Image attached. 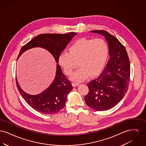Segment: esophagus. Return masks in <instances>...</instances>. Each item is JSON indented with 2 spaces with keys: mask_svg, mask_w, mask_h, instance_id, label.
Here are the masks:
<instances>
[{
  "mask_svg": "<svg viewBox=\"0 0 146 146\" xmlns=\"http://www.w3.org/2000/svg\"><path fill=\"white\" fill-rule=\"evenodd\" d=\"M79 84H80L79 83H77V82H73L72 83V85H73V86H76L79 85Z\"/></svg>",
  "mask_w": 146,
  "mask_h": 146,
  "instance_id": "34e87169",
  "label": "esophagus"
}]
</instances>
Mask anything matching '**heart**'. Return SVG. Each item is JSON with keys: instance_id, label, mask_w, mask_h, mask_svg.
Wrapping results in <instances>:
<instances>
[{"instance_id": "1", "label": "heart", "mask_w": 146, "mask_h": 146, "mask_svg": "<svg viewBox=\"0 0 146 146\" xmlns=\"http://www.w3.org/2000/svg\"><path fill=\"white\" fill-rule=\"evenodd\" d=\"M68 51L60 55L58 63L68 76L72 74L77 63L79 68L73 73L72 79L81 82L89 75L95 76L101 72L107 60L108 49L107 42L102 38H83L72 42Z\"/></svg>"}]
</instances>
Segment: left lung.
<instances>
[{"label":"left lung","mask_w":146,"mask_h":146,"mask_svg":"<svg viewBox=\"0 0 146 146\" xmlns=\"http://www.w3.org/2000/svg\"><path fill=\"white\" fill-rule=\"evenodd\" d=\"M91 32L104 35L108 43L110 58L100 75L87 84L86 104L98 111L114 107L122 100L130 83V65L124 46L115 36L104 30Z\"/></svg>","instance_id":"left-lung-1"}]
</instances>
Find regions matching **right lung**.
Masks as SVG:
<instances>
[{
	"mask_svg": "<svg viewBox=\"0 0 146 146\" xmlns=\"http://www.w3.org/2000/svg\"><path fill=\"white\" fill-rule=\"evenodd\" d=\"M76 34L70 32L66 34L46 33L38 35L22 47L18 58L28 49L35 47H42L46 49L54 56L56 61L58 62L59 56L66 48L71 39ZM16 78L18 90L25 101L36 111L45 114H52L60 111L65 106L67 97L73 89L71 82L62 72L59 65H57V70L54 80L49 88L41 94L31 95L21 89Z\"/></svg>",
	"mask_w": 146,
	"mask_h": 146,
	"instance_id": "1",
	"label": "right lung"
}]
</instances>
